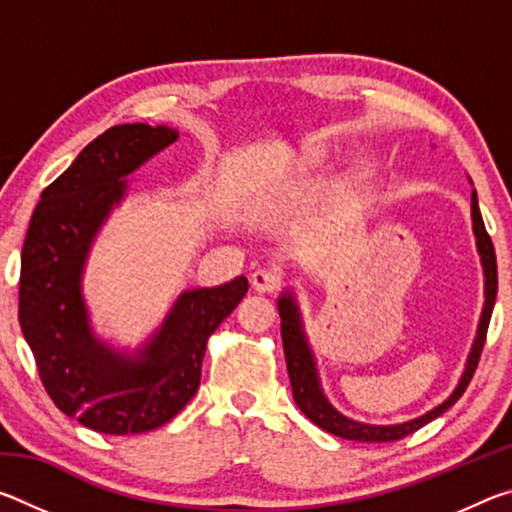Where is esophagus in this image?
<instances>
[{
  "label": "esophagus",
  "instance_id": "esophagus-1",
  "mask_svg": "<svg viewBox=\"0 0 512 512\" xmlns=\"http://www.w3.org/2000/svg\"><path fill=\"white\" fill-rule=\"evenodd\" d=\"M250 284L257 293H275L277 291V277L271 271H264L259 268L253 275H250Z\"/></svg>",
  "mask_w": 512,
  "mask_h": 512
}]
</instances>
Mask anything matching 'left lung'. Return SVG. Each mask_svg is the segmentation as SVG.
<instances>
[{
    "instance_id": "obj_1",
    "label": "left lung",
    "mask_w": 512,
    "mask_h": 512,
    "mask_svg": "<svg viewBox=\"0 0 512 512\" xmlns=\"http://www.w3.org/2000/svg\"><path fill=\"white\" fill-rule=\"evenodd\" d=\"M472 228L476 237V250L481 255L483 264V275H485V305L481 311L479 329H476V339L470 350V357H467L463 377L454 388V393L447 397L443 404H438L436 409L427 411L420 418H413L409 422L400 424H366L345 418L343 413L334 409L332 404L327 402V397L320 388L314 352L309 348L305 327H302V316L298 309V302L293 298L291 291H284L280 300H277V311H280L282 318V345H284V357H287V370L293 388V400L300 406V411L307 415V418L318 424L320 429H325L334 436L345 438V440H359V443H391V440H400L409 433L418 431L424 424L431 422L438 415H443L449 406H454L458 397L465 393L467 384L474 375L476 366H479L481 350L485 343V334H488L492 307H495L497 298V257H495V246H492V239L488 232H485V225L481 219L479 201H476V192L472 189Z\"/></svg>"
}]
</instances>
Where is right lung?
<instances>
[{
    "instance_id": "obj_1",
    "label": "right lung",
    "mask_w": 512,
    "mask_h": 512,
    "mask_svg": "<svg viewBox=\"0 0 512 512\" xmlns=\"http://www.w3.org/2000/svg\"><path fill=\"white\" fill-rule=\"evenodd\" d=\"M178 140L167 126H112L42 192L22 248L20 327L42 386L60 411L110 436L162 427L201 384V363L223 318L246 296L244 275L187 289L135 352L97 339L81 277L94 237L121 203L133 173Z\"/></svg>"
}]
</instances>
